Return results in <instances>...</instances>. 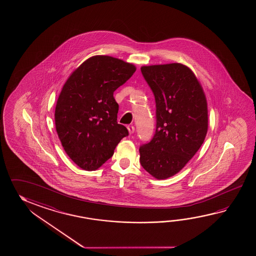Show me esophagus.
<instances>
[{"label":"esophagus","instance_id":"obj_1","mask_svg":"<svg viewBox=\"0 0 256 256\" xmlns=\"http://www.w3.org/2000/svg\"><path fill=\"white\" fill-rule=\"evenodd\" d=\"M128 132H129V134H134V127L132 126H129L128 127Z\"/></svg>","mask_w":256,"mask_h":256}]
</instances>
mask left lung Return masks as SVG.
<instances>
[{"instance_id":"1","label":"left lung","mask_w":256,"mask_h":256,"mask_svg":"<svg viewBox=\"0 0 256 256\" xmlns=\"http://www.w3.org/2000/svg\"><path fill=\"white\" fill-rule=\"evenodd\" d=\"M156 104V130L140 147V163L156 180L178 174L206 138L208 104L195 73L181 63L142 66Z\"/></svg>"}]
</instances>
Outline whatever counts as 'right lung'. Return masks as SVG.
<instances>
[{
  "mask_svg": "<svg viewBox=\"0 0 256 256\" xmlns=\"http://www.w3.org/2000/svg\"><path fill=\"white\" fill-rule=\"evenodd\" d=\"M136 70L132 63L97 54L78 66L63 85L54 110L56 130L66 154L83 170L100 168L128 136L126 126L117 122L114 92Z\"/></svg>",
  "mask_w": 256,
  "mask_h": 256,
  "instance_id": "add662e5",
  "label": "right lung"
}]
</instances>
